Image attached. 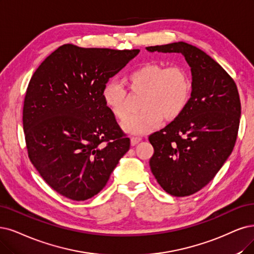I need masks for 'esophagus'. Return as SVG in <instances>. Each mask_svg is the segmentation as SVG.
<instances>
[{"instance_id": "esophagus-1", "label": "esophagus", "mask_w": 254, "mask_h": 254, "mask_svg": "<svg viewBox=\"0 0 254 254\" xmlns=\"http://www.w3.org/2000/svg\"><path fill=\"white\" fill-rule=\"evenodd\" d=\"M141 138H140V137H132V138H130V144H132L133 146L134 145H136V144H138L140 141H141Z\"/></svg>"}]
</instances>
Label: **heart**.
Returning a JSON list of instances; mask_svg holds the SVG:
<instances>
[{
	"instance_id": "obj_1",
	"label": "heart",
	"mask_w": 254,
	"mask_h": 254,
	"mask_svg": "<svg viewBox=\"0 0 254 254\" xmlns=\"http://www.w3.org/2000/svg\"><path fill=\"white\" fill-rule=\"evenodd\" d=\"M127 81L130 91L142 93V110L127 117L122 128L133 135L145 134L160 124L161 118L172 121L179 116L190 100L191 83L179 65L164 68L151 63L128 73ZM102 100L113 115L124 120L128 114L127 91L117 80H109L102 89Z\"/></svg>"
}]
</instances>
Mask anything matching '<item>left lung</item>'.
<instances>
[{
	"mask_svg": "<svg viewBox=\"0 0 254 254\" xmlns=\"http://www.w3.org/2000/svg\"><path fill=\"white\" fill-rule=\"evenodd\" d=\"M146 50L181 53L190 67L191 94L185 109L148 137L154 146L149 166L157 182L172 195H190L213 179L232 152L241 118L237 84L195 46L178 42Z\"/></svg>",
	"mask_w": 254,
	"mask_h": 254,
	"instance_id": "1",
	"label": "left lung"
}]
</instances>
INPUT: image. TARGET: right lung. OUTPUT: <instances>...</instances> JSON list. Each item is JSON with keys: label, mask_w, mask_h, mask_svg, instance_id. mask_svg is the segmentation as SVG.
<instances>
[{"label": "right lung", "mask_w": 254, "mask_h": 254, "mask_svg": "<svg viewBox=\"0 0 254 254\" xmlns=\"http://www.w3.org/2000/svg\"><path fill=\"white\" fill-rule=\"evenodd\" d=\"M139 51L63 45L31 77L23 109L28 156L65 198L84 201L97 194L129 149V138L101 94Z\"/></svg>", "instance_id": "obj_1"}]
</instances>
